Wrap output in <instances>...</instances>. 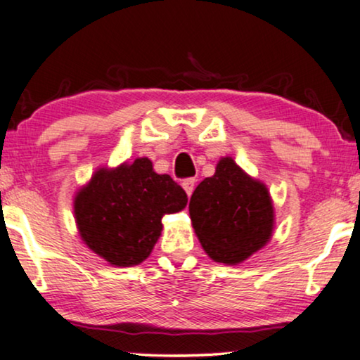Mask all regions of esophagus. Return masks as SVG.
<instances>
[{
	"label": "esophagus",
	"instance_id": "34e87169",
	"mask_svg": "<svg viewBox=\"0 0 360 360\" xmlns=\"http://www.w3.org/2000/svg\"><path fill=\"white\" fill-rule=\"evenodd\" d=\"M194 186H195V179L194 178H187V179L182 181V187H184L186 194L189 195V197L192 194V191H194Z\"/></svg>",
	"mask_w": 360,
	"mask_h": 360
}]
</instances>
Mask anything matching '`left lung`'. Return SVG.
Returning <instances> with one entry per match:
<instances>
[{
    "label": "left lung",
    "mask_w": 360,
    "mask_h": 360,
    "mask_svg": "<svg viewBox=\"0 0 360 360\" xmlns=\"http://www.w3.org/2000/svg\"><path fill=\"white\" fill-rule=\"evenodd\" d=\"M189 213L202 248L219 264H240L264 248L273 231L266 187L231 158L219 160L212 178L195 187Z\"/></svg>",
    "instance_id": "left-lung-1"
}]
</instances>
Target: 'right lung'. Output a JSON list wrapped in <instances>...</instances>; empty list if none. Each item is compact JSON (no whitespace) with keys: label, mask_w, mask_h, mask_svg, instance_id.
<instances>
[{"label":"right lung","mask_w":360,"mask_h":360,"mask_svg":"<svg viewBox=\"0 0 360 360\" xmlns=\"http://www.w3.org/2000/svg\"><path fill=\"white\" fill-rule=\"evenodd\" d=\"M184 189L157 174L148 158L116 169H100L74 200L80 238L116 266L143 262L162 234L165 214L182 210Z\"/></svg>","instance_id":"add662e5"}]
</instances>
